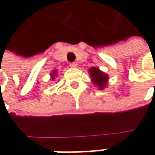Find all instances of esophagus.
<instances>
[{"label": "esophagus", "mask_w": 155, "mask_h": 155, "mask_svg": "<svg viewBox=\"0 0 155 155\" xmlns=\"http://www.w3.org/2000/svg\"><path fill=\"white\" fill-rule=\"evenodd\" d=\"M77 66H78V64L77 63H70V67L72 68H77Z\"/></svg>", "instance_id": "esophagus-1"}]
</instances>
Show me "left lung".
<instances>
[{
	"label": "left lung",
	"instance_id": "1",
	"mask_svg": "<svg viewBox=\"0 0 155 155\" xmlns=\"http://www.w3.org/2000/svg\"><path fill=\"white\" fill-rule=\"evenodd\" d=\"M88 73L90 74L92 83L96 87H97L98 89L104 90L105 87H107L109 75L106 73L101 71L96 67H92L91 68L88 69Z\"/></svg>",
	"mask_w": 155,
	"mask_h": 155
}]
</instances>
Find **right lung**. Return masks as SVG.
Segmentation results:
<instances>
[{
  "mask_svg": "<svg viewBox=\"0 0 155 155\" xmlns=\"http://www.w3.org/2000/svg\"><path fill=\"white\" fill-rule=\"evenodd\" d=\"M57 74H58V71H57L56 69L52 70V71H51V73L50 74L51 79L52 81H54V80H55V78H56V76H57Z\"/></svg>",
  "mask_w": 155,
  "mask_h": 155,
  "instance_id": "obj_1",
  "label": "right lung"
}]
</instances>
